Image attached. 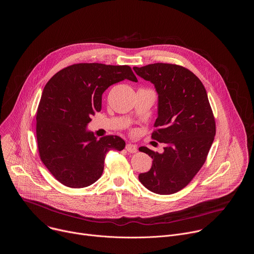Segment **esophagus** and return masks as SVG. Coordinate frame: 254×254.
<instances>
[{"label":"esophagus","mask_w":254,"mask_h":254,"mask_svg":"<svg viewBox=\"0 0 254 254\" xmlns=\"http://www.w3.org/2000/svg\"><path fill=\"white\" fill-rule=\"evenodd\" d=\"M125 148H126V150H127L128 152H130V153H135V152H137V147H136V145H132V144H127L126 146H125Z\"/></svg>","instance_id":"1"}]
</instances>
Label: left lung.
<instances>
[{
  "instance_id": "8db88e82",
  "label": "left lung",
  "mask_w": 254,
  "mask_h": 254,
  "mask_svg": "<svg viewBox=\"0 0 254 254\" xmlns=\"http://www.w3.org/2000/svg\"><path fill=\"white\" fill-rule=\"evenodd\" d=\"M134 70L156 89L158 116L151 139L165 145L162 153L139 148L153 160L139 180L152 192L175 193L193 179L206 160L216 133L213 111L203 84L188 68L158 63Z\"/></svg>"
}]
</instances>
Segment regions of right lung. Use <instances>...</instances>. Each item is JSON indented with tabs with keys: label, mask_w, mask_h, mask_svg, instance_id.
<instances>
[{
	"label": "right lung",
	"mask_w": 254,
	"mask_h": 254,
	"mask_svg": "<svg viewBox=\"0 0 254 254\" xmlns=\"http://www.w3.org/2000/svg\"><path fill=\"white\" fill-rule=\"evenodd\" d=\"M125 79L138 81L128 65L76 64L46 84L36 114L39 156L63 185L80 189L94 184L103 174L107 152L125 147L118 136L98 139L86 131L92 115L102 109L103 93Z\"/></svg>",
	"instance_id": "obj_1"
}]
</instances>
